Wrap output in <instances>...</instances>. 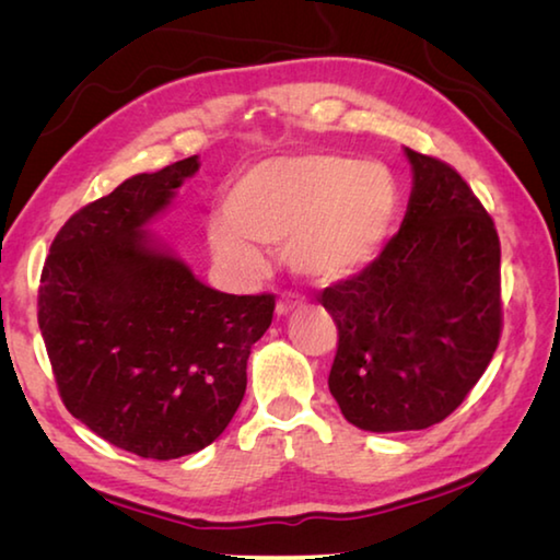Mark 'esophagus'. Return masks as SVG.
<instances>
[{
    "mask_svg": "<svg viewBox=\"0 0 560 560\" xmlns=\"http://www.w3.org/2000/svg\"><path fill=\"white\" fill-rule=\"evenodd\" d=\"M302 305V302L298 300V298H280L278 300V305H275V315H278V317H285V315H290V312L292 310H298Z\"/></svg>",
    "mask_w": 560,
    "mask_h": 560,
    "instance_id": "obj_1",
    "label": "esophagus"
}]
</instances>
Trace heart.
Returning a JSON list of instances; mask_svg holds the SVG:
<instances>
[{
	"instance_id": "obj_1",
	"label": "heart",
	"mask_w": 560,
	"mask_h": 560,
	"mask_svg": "<svg viewBox=\"0 0 560 560\" xmlns=\"http://www.w3.org/2000/svg\"><path fill=\"white\" fill-rule=\"evenodd\" d=\"M400 206L388 166L329 152L282 154L255 162L225 194L229 221H213L211 248L238 278L265 268L258 245L288 250L298 275L337 282L376 258Z\"/></svg>"
}]
</instances>
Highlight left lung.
<instances>
[{"mask_svg":"<svg viewBox=\"0 0 560 560\" xmlns=\"http://www.w3.org/2000/svg\"><path fill=\"white\" fill-rule=\"evenodd\" d=\"M406 219L374 262L319 292L339 345L329 390L351 425L423 430L463 404L502 335L499 235L453 166L406 147Z\"/></svg>","mask_w":560,"mask_h":560,"instance_id":"obj_1","label":"left lung"}]
</instances>
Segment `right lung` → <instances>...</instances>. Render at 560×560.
Returning a JSON list of instances; mask_svg holds the SVG:
<instances>
[{"label": "right lung", "mask_w": 560, "mask_h": 560, "mask_svg": "<svg viewBox=\"0 0 560 560\" xmlns=\"http://www.w3.org/2000/svg\"><path fill=\"white\" fill-rule=\"evenodd\" d=\"M196 172L194 154L75 211L38 285V329L68 413L150 459L199 453L223 433L275 310L272 295L203 285L144 231Z\"/></svg>", "instance_id": "add662e5"}]
</instances>
